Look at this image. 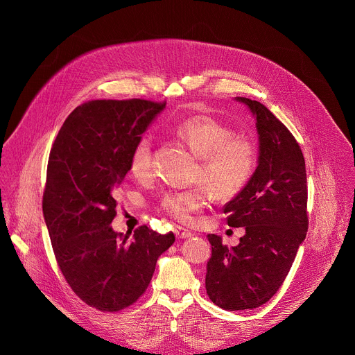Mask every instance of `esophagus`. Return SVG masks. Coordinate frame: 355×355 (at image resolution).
<instances>
[{"instance_id": "obj_1", "label": "esophagus", "mask_w": 355, "mask_h": 355, "mask_svg": "<svg viewBox=\"0 0 355 355\" xmlns=\"http://www.w3.org/2000/svg\"><path fill=\"white\" fill-rule=\"evenodd\" d=\"M175 234H176V236L179 239H186V238H191L193 236V234L190 231H187V230H184L182 227H176L175 228Z\"/></svg>"}]
</instances>
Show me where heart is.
Masks as SVG:
<instances>
[{"instance_id":"b5f03b06","label":"heart","mask_w":355,"mask_h":355,"mask_svg":"<svg viewBox=\"0 0 355 355\" xmlns=\"http://www.w3.org/2000/svg\"><path fill=\"white\" fill-rule=\"evenodd\" d=\"M175 134L201 158L196 180L209 189L198 186L168 193L161 200V210L179 223L190 224L209 202V189L218 200H230L246 189L255 171V149L250 141L236 137L231 127L207 114L184 119L175 127ZM128 171L141 182L152 178L154 168L149 137H141L132 146Z\"/></svg>"}]
</instances>
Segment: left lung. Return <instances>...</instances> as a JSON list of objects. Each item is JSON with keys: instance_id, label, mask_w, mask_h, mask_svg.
I'll list each match as a JSON object with an SVG mask.
<instances>
[{"instance_id": "obj_1", "label": "left lung", "mask_w": 355, "mask_h": 355, "mask_svg": "<svg viewBox=\"0 0 355 355\" xmlns=\"http://www.w3.org/2000/svg\"><path fill=\"white\" fill-rule=\"evenodd\" d=\"M252 110L259 141L258 166L246 189L224 206L230 227H245L228 249L207 235L211 257L205 287L213 304L246 310L266 304L286 280L307 232V184L301 146L262 103L236 97Z\"/></svg>"}]
</instances>
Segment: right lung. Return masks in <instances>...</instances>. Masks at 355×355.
Instances as JSON below:
<instances>
[{"mask_svg": "<svg viewBox=\"0 0 355 355\" xmlns=\"http://www.w3.org/2000/svg\"><path fill=\"white\" fill-rule=\"evenodd\" d=\"M164 107L139 98L86 102L67 117L51 146L42 209L53 252L72 291L101 311L135 304L158 257L175 242L172 232L148 225L132 239L110 227L131 149Z\"/></svg>", "mask_w": 355, "mask_h": 355, "instance_id": "right-lung-1", "label": "right lung"}]
</instances>
